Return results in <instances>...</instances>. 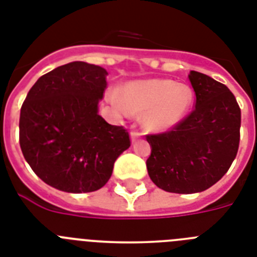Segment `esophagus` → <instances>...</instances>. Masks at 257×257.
<instances>
[{"instance_id": "esophagus-1", "label": "esophagus", "mask_w": 257, "mask_h": 257, "mask_svg": "<svg viewBox=\"0 0 257 257\" xmlns=\"http://www.w3.org/2000/svg\"><path fill=\"white\" fill-rule=\"evenodd\" d=\"M141 135L142 133L140 132V131H137V129H133L132 132H131V139H132V141H136V140L141 137Z\"/></svg>"}]
</instances>
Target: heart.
Returning <instances> with one entry per match:
<instances>
[{
	"mask_svg": "<svg viewBox=\"0 0 257 257\" xmlns=\"http://www.w3.org/2000/svg\"><path fill=\"white\" fill-rule=\"evenodd\" d=\"M116 103L132 112H146L145 124L153 131L175 126L188 112L192 91L188 86L176 85L169 79L133 82L124 90L122 102Z\"/></svg>",
	"mask_w": 257,
	"mask_h": 257,
	"instance_id": "heart-1",
	"label": "heart"
}]
</instances>
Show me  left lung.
Masks as SVG:
<instances>
[{
    "label": "left lung",
    "mask_w": 257,
    "mask_h": 257,
    "mask_svg": "<svg viewBox=\"0 0 257 257\" xmlns=\"http://www.w3.org/2000/svg\"><path fill=\"white\" fill-rule=\"evenodd\" d=\"M188 78L195 108L167 132L146 135L149 176L172 193L210 188L228 171L240 140V108L227 86L195 70Z\"/></svg>",
    "instance_id": "left-lung-1"
}]
</instances>
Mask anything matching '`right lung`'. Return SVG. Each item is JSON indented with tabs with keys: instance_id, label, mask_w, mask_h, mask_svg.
<instances>
[{
	"instance_id": "add662e5",
	"label": "right lung",
	"mask_w": 257,
	"mask_h": 257,
	"mask_svg": "<svg viewBox=\"0 0 257 257\" xmlns=\"http://www.w3.org/2000/svg\"><path fill=\"white\" fill-rule=\"evenodd\" d=\"M100 66L74 61L42 75L21 108L19 144L39 178L69 193L98 191L131 146L124 126L98 113L107 88Z\"/></svg>"
}]
</instances>
